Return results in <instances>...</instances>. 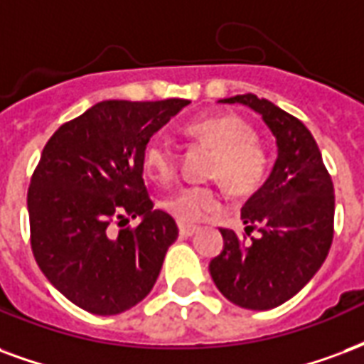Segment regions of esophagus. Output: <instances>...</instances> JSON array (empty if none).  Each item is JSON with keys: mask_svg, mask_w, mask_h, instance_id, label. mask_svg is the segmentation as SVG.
Listing matches in <instances>:
<instances>
[{"mask_svg": "<svg viewBox=\"0 0 364 364\" xmlns=\"http://www.w3.org/2000/svg\"><path fill=\"white\" fill-rule=\"evenodd\" d=\"M198 228L196 225H187V223H179V235L181 237H191L195 235Z\"/></svg>", "mask_w": 364, "mask_h": 364, "instance_id": "1", "label": "esophagus"}]
</instances>
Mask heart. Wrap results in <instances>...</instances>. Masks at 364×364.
Masks as SVG:
<instances>
[{
	"label": "heart",
	"mask_w": 364,
	"mask_h": 364,
	"mask_svg": "<svg viewBox=\"0 0 364 364\" xmlns=\"http://www.w3.org/2000/svg\"><path fill=\"white\" fill-rule=\"evenodd\" d=\"M193 136L216 148L212 177L222 179L235 195H250L266 181L270 158L255 141V131L237 115H204L187 125ZM142 164L146 173L160 183H169L177 173V148L168 134L148 139ZM161 208L183 223L203 222L223 208V195L210 185H185L161 198Z\"/></svg>",
	"instance_id": "obj_1"
}]
</instances>
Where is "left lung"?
Listing matches in <instances>:
<instances>
[{
  "instance_id": "obj_1",
  "label": "left lung",
  "mask_w": 364,
  "mask_h": 364,
  "mask_svg": "<svg viewBox=\"0 0 364 364\" xmlns=\"http://www.w3.org/2000/svg\"><path fill=\"white\" fill-rule=\"evenodd\" d=\"M262 115L276 136L270 177L241 210L245 235L222 230L223 250L210 276L231 303L268 311L289 301L318 272L333 239V185L311 131L291 114L255 94L220 100ZM258 229L261 235L251 237ZM251 237L250 242L246 237Z\"/></svg>"
}]
</instances>
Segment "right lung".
<instances>
[{
    "label": "right lung",
    "instance_id": "right-lung-1",
    "mask_svg": "<svg viewBox=\"0 0 364 364\" xmlns=\"http://www.w3.org/2000/svg\"><path fill=\"white\" fill-rule=\"evenodd\" d=\"M187 104L106 100L46 142L26 196L32 255L50 284L80 309L119 314L154 287L179 231L168 212L154 210L142 152ZM131 217L141 223L122 228Z\"/></svg>",
    "mask_w": 364,
    "mask_h": 364
}]
</instances>
